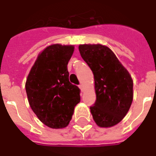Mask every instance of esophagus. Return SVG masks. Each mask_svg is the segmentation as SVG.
Returning <instances> with one entry per match:
<instances>
[{
    "label": "esophagus",
    "mask_w": 156,
    "mask_h": 156,
    "mask_svg": "<svg viewBox=\"0 0 156 156\" xmlns=\"http://www.w3.org/2000/svg\"><path fill=\"white\" fill-rule=\"evenodd\" d=\"M79 88H80V90H82V92L84 91V86H83V85H82V84L79 85Z\"/></svg>",
    "instance_id": "1"
}]
</instances>
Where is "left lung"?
Returning a JSON list of instances; mask_svg holds the SVG:
<instances>
[{
  "instance_id": "8db88e82",
  "label": "left lung",
  "mask_w": 156,
  "mask_h": 156,
  "mask_svg": "<svg viewBox=\"0 0 156 156\" xmlns=\"http://www.w3.org/2000/svg\"><path fill=\"white\" fill-rule=\"evenodd\" d=\"M78 49L94 74L97 99L90 107L93 118L101 128L114 126L123 120L133 102L132 77L106 46L81 44Z\"/></svg>"
}]
</instances>
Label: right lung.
<instances>
[{"label":"right lung","mask_w":156,"mask_h":156,"mask_svg":"<svg viewBox=\"0 0 156 156\" xmlns=\"http://www.w3.org/2000/svg\"><path fill=\"white\" fill-rule=\"evenodd\" d=\"M72 45L52 44L40 52L26 81L27 100L42 123L51 129L66 128L80 90L69 81L67 64L74 53Z\"/></svg>","instance_id":"1"}]
</instances>
